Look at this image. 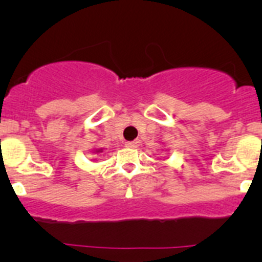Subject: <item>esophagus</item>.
I'll return each instance as SVG.
<instances>
[{
	"instance_id": "obj_1",
	"label": "esophagus",
	"mask_w": 262,
	"mask_h": 262,
	"mask_svg": "<svg viewBox=\"0 0 262 262\" xmlns=\"http://www.w3.org/2000/svg\"><path fill=\"white\" fill-rule=\"evenodd\" d=\"M125 146H126V147H129V148H137V147L139 146V141H138V139H136V141L126 142Z\"/></svg>"
}]
</instances>
